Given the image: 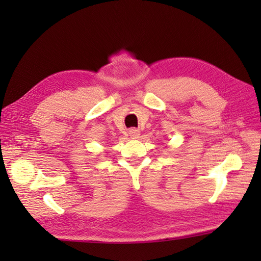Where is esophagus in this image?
Segmentation results:
<instances>
[{
  "instance_id": "obj_1",
  "label": "esophagus",
  "mask_w": 261,
  "mask_h": 261,
  "mask_svg": "<svg viewBox=\"0 0 261 261\" xmlns=\"http://www.w3.org/2000/svg\"><path fill=\"white\" fill-rule=\"evenodd\" d=\"M129 135L132 137V138H138L139 130L138 129H135V127H132V129L129 130Z\"/></svg>"
}]
</instances>
